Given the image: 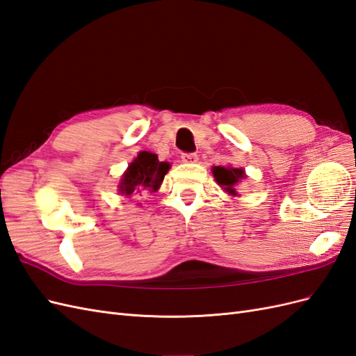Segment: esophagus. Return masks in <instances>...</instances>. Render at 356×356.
Returning <instances> with one entry per match:
<instances>
[{
	"mask_svg": "<svg viewBox=\"0 0 356 356\" xmlns=\"http://www.w3.org/2000/svg\"><path fill=\"white\" fill-rule=\"evenodd\" d=\"M181 160L184 161V163H195V161H197V154L196 153H182Z\"/></svg>",
	"mask_w": 356,
	"mask_h": 356,
	"instance_id": "obj_1",
	"label": "esophagus"
}]
</instances>
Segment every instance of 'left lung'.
<instances>
[{
    "label": "left lung",
    "mask_w": 356,
    "mask_h": 356,
    "mask_svg": "<svg viewBox=\"0 0 356 356\" xmlns=\"http://www.w3.org/2000/svg\"><path fill=\"white\" fill-rule=\"evenodd\" d=\"M212 174L217 179L218 184L225 190L229 191L230 195H236L234 187L238 186V182L245 178V172L243 169L238 168H222V166H215L212 168Z\"/></svg>",
    "instance_id": "left-lung-1"
}]
</instances>
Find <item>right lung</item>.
Segmentation results:
<instances>
[{
  "instance_id": "add662e5",
  "label": "right lung",
  "mask_w": 356,
  "mask_h": 356,
  "mask_svg": "<svg viewBox=\"0 0 356 356\" xmlns=\"http://www.w3.org/2000/svg\"><path fill=\"white\" fill-rule=\"evenodd\" d=\"M169 163L159 161L157 156L148 152H141L138 157L129 165L126 174L120 182V193L126 196L141 195V193L157 191L166 172Z\"/></svg>"
}]
</instances>
